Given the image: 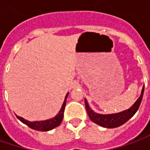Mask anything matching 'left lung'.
<instances>
[{
	"mask_svg": "<svg viewBox=\"0 0 150 150\" xmlns=\"http://www.w3.org/2000/svg\"><path fill=\"white\" fill-rule=\"evenodd\" d=\"M144 89H145V87L142 88V94L140 96V97L137 99V100L132 104V107L129 108L127 110L118 113H114V114L103 115V114L95 112L94 111L91 110V108L89 107L88 101L85 99V106H86V110H87L88 116L90 117V119L93 122L102 126V127H104V128L112 129V128H116V127L122 125L123 124L127 122L137 112V111L138 110L140 104L142 103Z\"/></svg>",
	"mask_w": 150,
	"mask_h": 150,
	"instance_id": "obj_1",
	"label": "left lung"
}]
</instances>
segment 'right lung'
<instances>
[{
	"label": "right lung",
	"mask_w": 150,
	"mask_h": 150,
	"mask_svg": "<svg viewBox=\"0 0 150 150\" xmlns=\"http://www.w3.org/2000/svg\"><path fill=\"white\" fill-rule=\"evenodd\" d=\"M68 94L69 93L66 95L64 102H63L62 108H61V109L59 112V113L54 117L51 118V119L46 120H41V121H33V122H31V121H29L27 120L24 119V118H22V117L18 116V115H16V116H17V118L19 120H21V122L24 123L25 125L29 126L32 129L38 130V131H44V132L51 130V129L58 127L61 124V122H62V118H63L64 109H65L66 102H67V98Z\"/></svg>",
	"instance_id": "obj_1"
}]
</instances>
